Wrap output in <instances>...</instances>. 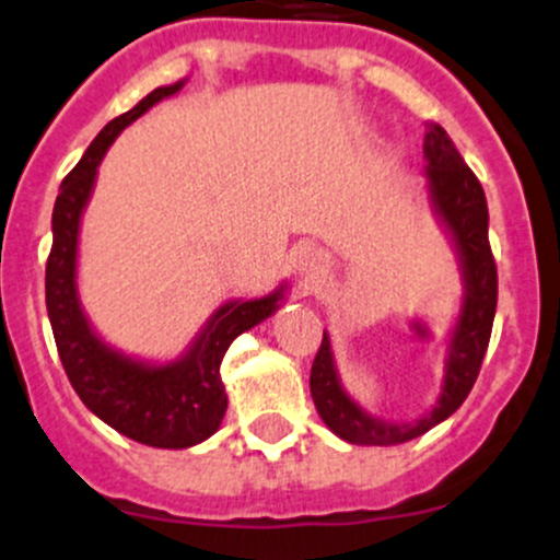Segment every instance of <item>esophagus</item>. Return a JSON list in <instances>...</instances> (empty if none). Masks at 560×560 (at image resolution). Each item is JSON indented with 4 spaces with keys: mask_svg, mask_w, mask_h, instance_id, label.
I'll return each instance as SVG.
<instances>
[{
    "mask_svg": "<svg viewBox=\"0 0 560 560\" xmlns=\"http://www.w3.org/2000/svg\"><path fill=\"white\" fill-rule=\"evenodd\" d=\"M326 269V256L315 247H302V250L293 253V272L302 280H315L318 275H324Z\"/></svg>",
    "mask_w": 560,
    "mask_h": 560,
    "instance_id": "esophagus-1",
    "label": "esophagus"
}]
</instances>
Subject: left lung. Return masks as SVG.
Masks as SVG:
<instances>
[{
    "instance_id": "1",
    "label": "left lung",
    "mask_w": 560,
    "mask_h": 560,
    "mask_svg": "<svg viewBox=\"0 0 560 560\" xmlns=\"http://www.w3.org/2000/svg\"><path fill=\"white\" fill-rule=\"evenodd\" d=\"M424 176L433 212L450 234L463 272V304L450 342H446L444 384L435 406L417 422H386L364 411L340 384L329 335L324 331L313 370H310V395L318 417L337 439L359 446H395L419 439L435 424L450 419L468 397L487 342L498 302V272L487 240V198L479 179L460 158L457 147L441 125H428L424 136Z\"/></svg>"
}]
</instances>
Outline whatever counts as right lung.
<instances>
[{"mask_svg": "<svg viewBox=\"0 0 560 560\" xmlns=\"http://www.w3.org/2000/svg\"><path fill=\"white\" fill-rule=\"evenodd\" d=\"M185 81L158 86L127 114L110 119L79 165L65 176L54 203V245L46 267L48 318L75 395L116 433L158 450H187L218 433L229 408L220 378L225 351L242 331L267 320L285 296V285H278L261 299H231L220 304L190 348L174 362L127 357L108 346L86 318L79 296V234L100 163L127 125L179 92Z\"/></svg>", "mask_w": 560, "mask_h": 560, "instance_id": "right-lung-1", "label": "right lung"}]
</instances>
